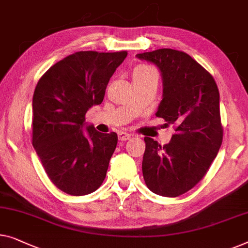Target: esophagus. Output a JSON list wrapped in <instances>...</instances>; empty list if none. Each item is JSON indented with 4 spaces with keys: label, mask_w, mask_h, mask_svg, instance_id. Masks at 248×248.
Listing matches in <instances>:
<instances>
[{
    "label": "esophagus",
    "mask_w": 248,
    "mask_h": 248,
    "mask_svg": "<svg viewBox=\"0 0 248 248\" xmlns=\"http://www.w3.org/2000/svg\"><path fill=\"white\" fill-rule=\"evenodd\" d=\"M131 138L132 135L128 134V133H125V132L118 133V139H120V141H127V140H130Z\"/></svg>",
    "instance_id": "1"
}]
</instances>
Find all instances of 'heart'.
Listing matches in <instances>:
<instances>
[{"label":"heart","mask_w":248,"mask_h":248,"mask_svg":"<svg viewBox=\"0 0 248 248\" xmlns=\"http://www.w3.org/2000/svg\"><path fill=\"white\" fill-rule=\"evenodd\" d=\"M148 70H151V68L148 66H138L134 70H133V76H135V75H139V74H142V73H144V71H148Z\"/></svg>","instance_id":"b5f03b06"}]
</instances>
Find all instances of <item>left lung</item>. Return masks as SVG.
I'll use <instances>...</instances> for the list:
<instances>
[{
    "label": "left lung",
    "mask_w": 248,
    "mask_h": 248,
    "mask_svg": "<svg viewBox=\"0 0 248 248\" xmlns=\"http://www.w3.org/2000/svg\"><path fill=\"white\" fill-rule=\"evenodd\" d=\"M138 57L159 67L163 98L155 115L175 131L164 145L145 136L143 178L151 191L173 198L202 180L220 149L219 92L209 71L184 51L164 48Z\"/></svg>",
    "instance_id": "obj_1"
}]
</instances>
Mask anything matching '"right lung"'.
I'll use <instances>...</instances> for the list:
<instances>
[{
	"label": "right lung",
	"instance_id": "obj_1",
	"mask_svg": "<svg viewBox=\"0 0 248 248\" xmlns=\"http://www.w3.org/2000/svg\"><path fill=\"white\" fill-rule=\"evenodd\" d=\"M127 51H78L50 67L32 100V145L48 178L70 196L102 186L117 134L86 127L85 115L103 102L107 84Z\"/></svg>",
	"mask_w": 248,
	"mask_h": 248
}]
</instances>
